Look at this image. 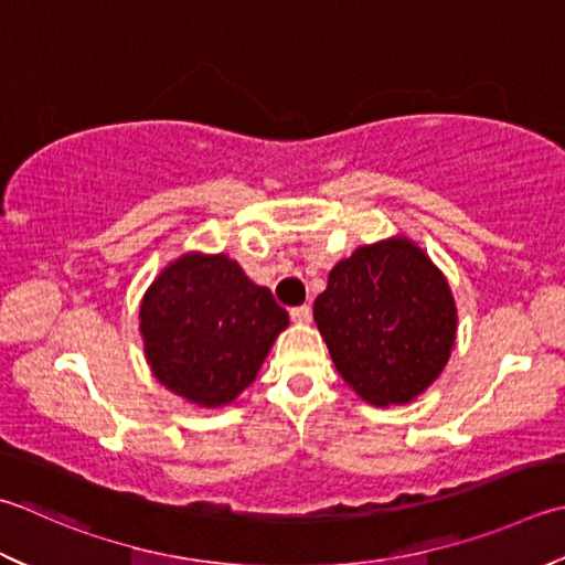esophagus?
<instances>
[{
  "mask_svg": "<svg viewBox=\"0 0 565 565\" xmlns=\"http://www.w3.org/2000/svg\"><path fill=\"white\" fill-rule=\"evenodd\" d=\"M291 318L296 320V323H311V306H296L291 308Z\"/></svg>",
  "mask_w": 565,
  "mask_h": 565,
  "instance_id": "1",
  "label": "esophagus"
}]
</instances>
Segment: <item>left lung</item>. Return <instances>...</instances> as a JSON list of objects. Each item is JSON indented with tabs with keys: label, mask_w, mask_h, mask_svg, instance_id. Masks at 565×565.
Segmentation results:
<instances>
[{
	"label": "left lung",
	"mask_w": 565,
	"mask_h": 565,
	"mask_svg": "<svg viewBox=\"0 0 565 565\" xmlns=\"http://www.w3.org/2000/svg\"><path fill=\"white\" fill-rule=\"evenodd\" d=\"M313 318L340 377L377 406L426 392L444 372L458 328L446 276L406 237L340 259Z\"/></svg>",
	"instance_id": "8db88e82"
}]
</instances>
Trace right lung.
Here are the masks:
<instances>
[{"mask_svg": "<svg viewBox=\"0 0 565 565\" xmlns=\"http://www.w3.org/2000/svg\"><path fill=\"white\" fill-rule=\"evenodd\" d=\"M289 313L225 254L188 252L141 298L143 355L166 390L213 408L257 377Z\"/></svg>", "mask_w": 565, "mask_h": 565, "instance_id": "right-lung-1", "label": "right lung"}]
</instances>
